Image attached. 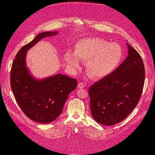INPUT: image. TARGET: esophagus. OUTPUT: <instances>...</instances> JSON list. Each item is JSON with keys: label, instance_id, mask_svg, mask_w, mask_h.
<instances>
[{"label": "esophagus", "instance_id": "1", "mask_svg": "<svg viewBox=\"0 0 155 155\" xmlns=\"http://www.w3.org/2000/svg\"><path fill=\"white\" fill-rule=\"evenodd\" d=\"M78 88H84L85 87V84H84L83 83H78Z\"/></svg>", "mask_w": 155, "mask_h": 155}]
</instances>
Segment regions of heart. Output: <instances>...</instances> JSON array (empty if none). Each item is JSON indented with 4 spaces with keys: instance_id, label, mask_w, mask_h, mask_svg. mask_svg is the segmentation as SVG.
I'll return each mask as SVG.
<instances>
[{
    "instance_id": "obj_1",
    "label": "heart",
    "mask_w": 155,
    "mask_h": 155,
    "mask_svg": "<svg viewBox=\"0 0 155 155\" xmlns=\"http://www.w3.org/2000/svg\"><path fill=\"white\" fill-rule=\"evenodd\" d=\"M123 56L119 45L100 38H88L76 44L75 54L67 51L64 59L74 70L81 68V60L88 61V74L93 78L100 79L114 72L122 61Z\"/></svg>"
}]
</instances>
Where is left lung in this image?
Instances as JSON below:
<instances>
[{
    "instance_id": "1",
    "label": "left lung",
    "mask_w": 155,
    "mask_h": 155,
    "mask_svg": "<svg viewBox=\"0 0 155 155\" xmlns=\"http://www.w3.org/2000/svg\"><path fill=\"white\" fill-rule=\"evenodd\" d=\"M128 56L109 76L90 87L91 114L97 123L113 125L122 121L140 99L145 81L141 56L127 43Z\"/></svg>"
}]
</instances>
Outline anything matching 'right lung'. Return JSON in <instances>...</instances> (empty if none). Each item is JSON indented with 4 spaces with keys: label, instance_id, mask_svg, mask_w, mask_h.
Returning a JSON list of instances; mask_svg holds the SVG:
<instances>
[{
    "label": "right lung",
    "instance_id": "obj_1",
    "mask_svg": "<svg viewBox=\"0 0 155 155\" xmlns=\"http://www.w3.org/2000/svg\"><path fill=\"white\" fill-rule=\"evenodd\" d=\"M58 33H41L22 46L13 60L11 69V87L18 106L28 118L41 124L50 123L61 114L68 95L78 85L74 78L61 74L37 79L26 67L27 51L41 39Z\"/></svg>",
    "mask_w": 155,
    "mask_h": 155
}]
</instances>
